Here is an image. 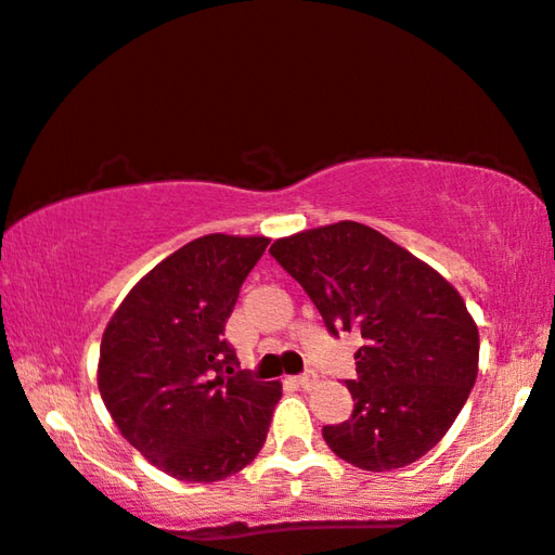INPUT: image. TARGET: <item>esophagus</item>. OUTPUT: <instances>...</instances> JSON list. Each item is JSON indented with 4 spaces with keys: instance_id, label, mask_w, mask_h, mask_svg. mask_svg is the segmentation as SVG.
I'll list each match as a JSON object with an SVG mask.
<instances>
[{
    "instance_id": "obj_1",
    "label": "esophagus",
    "mask_w": 555,
    "mask_h": 555,
    "mask_svg": "<svg viewBox=\"0 0 555 555\" xmlns=\"http://www.w3.org/2000/svg\"><path fill=\"white\" fill-rule=\"evenodd\" d=\"M297 383H299V386H301V388H305V390H309V388H314V386H317V373H314V371H307L305 375H299V378H297Z\"/></svg>"
}]
</instances>
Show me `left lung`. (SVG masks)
Listing matches in <instances>:
<instances>
[{
	"instance_id": "obj_1",
	"label": "left lung",
	"mask_w": 555,
	"mask_h": 555,
	"mask_svg": "<svg viewBox=\"0 0 555 555\" xmlns=\"http://www.w3.org/2000/svg\"><path fill=\"white\" fill-rule=\"evenodd\" d=\"M269 254L297 279L332 335L360 332L354 409L322 437L339 460L388 472L434 449L477 380L479 332L460 292L363 223L273 241Z\"/></svg>"
}]
</instances>
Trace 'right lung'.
<instances>
[{
    "label": "right lung",
    "instance_id": "add662e5",
    "mask_svg": "<svg viewBox=\"0 0 555 555\" xmlns=\"http://www.w3.org/2000/svg\"><path fill=\"white\" fill-rule=\"evenodd\" d=\"M263 235L210 233L154 266L106 324L103 403L137 452L182 482H218L261 452L282 383L238 371L225 335Z\"/></svg>",
    "mask_w": 555,
    "mask_h": 555
}]
</instances>
